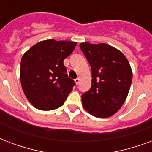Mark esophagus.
Wrapping results in <instances>:
<instances>
[{"label": "esophagus", "instance_id": "esophagus-1", "mask_svg": "<svg viewBox=\"0 0 152 152\" xmlns=\"http://www.w3.org/2000/svg\"><path fill=\"white\" fill-rule=\"evenodd\" d=\"M75 83H76V84H78V83H79V82H80V78L79 77H77V78H76V79L75 80Z\"/></svg>", "mask_w": 152, "mask_h": 152}]
</instances>
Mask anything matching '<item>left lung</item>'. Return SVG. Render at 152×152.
<instances>
[{"mask_svg": "<svg viewBox=\"0 0 152 152\" xmlns=\"http://www.w3.org/2000/svg\"><path fill=\"white\" fill-rule=\"evenodd\" d=\"M92 71V86L82 95L84 109L89 114L106 118L115 114L126 100L132 71L123 53L106 43H80Z\"/></svg>", "mask_w": 152, "mask_h": 152, "instance_id": "left-lung-1", "label": "left lung"}]
</instances>
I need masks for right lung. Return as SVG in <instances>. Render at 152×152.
<instances>
[{"instance_id": "right-lung-1", "label": "right lung", "mask_w": 152, "mask_h": 152, "mask_svg": "<svg viewBox=\"0 0 152 152\" xmlns=\"http://www.w3.org/2000/svg\"><path fill=\"white\" fill-rule=\"evenodd\" d=\"M76 45L73 41L48 39L39 42L23 54L20 73L21 86L36 109H58L72 91L75 82L66 75L63 60Z\"/></svg>"}]
</instances>
